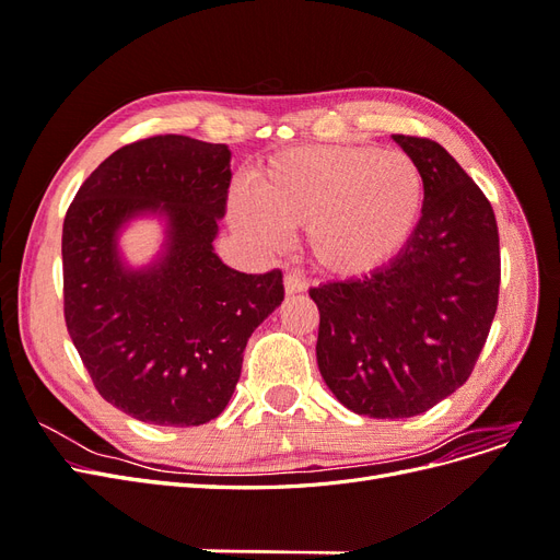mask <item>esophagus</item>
Wrapping results in <instances>:
<instances>
[{
    "label": "esophagus",
    "mask_w": 560,
    "mask_h": 560,
    "mask_svg": "<svg viewBox=\"0 0 560 560\" xmlns=\"http://www.w3.org/2000/svg\"><path fill=\"white\" fill-rule=\"evenodd\" d=\"M306 278H303L301 273H287L284 276V292L287 294H299V292H306Z\"/></svg>",
    "instance_id": "1"
}]
</instances>
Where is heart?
Segmentation results:
<instances>
[{
    "label": "heart",
    "instance_id": "1",
    "mask_svg": "<svg viewBox=\"0 0 560 560\" xmlns=\"http://www.w3.org/2000/svg\"><path fill=\"white\" fill-rule=\"evenodd\" d=\"M249 198L235 200L233 226L261 245L306 229L319 268L366 276L409 245L425 202V179L404 151L294 147L254 167Z\"/></svg>",
    "mask_w": 560,
    "mask_h": 560
}]
</instances>
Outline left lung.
Segmentation results:
<instances>
[{
  "label": "left lung",
  "mask_w": 560,
  "mask_h": 560,
  "mask_svg": "<svg viewBox=\"0 0 560 560\" xmlns=\"http://www.w3.org/2000/svg\"><path fill=\"white\" fill-rule=\"evenodd\" d=\"M395 140L425 179L413 238L371 276L311 290L319 374L369 418L425 413L465 385L500 294V233L483 191L439 142Z\"/></svg>",
  "instance_id": "1"
}]
</instances>
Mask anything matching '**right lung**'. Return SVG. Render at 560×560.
I'll list each match as a JSON object with an SVG mask.
<instances>
[{
  "label": "right lung",
  "instance_id": "right-lung-1",
  "mask_svg": "<svg viewBox=\"0 0 560 560\" xmlns=\"http://www.w3.org/2000/svg\"><path fill=\"white\" fill-rule=\"evenodd\" d=\"M226 144L151 135L81 184L62 224V311L79 358L116 409L151 425H202L224 411L247 338L282 299V270L241 273L212 249L231 186ZM172 222L161 265L132 275L115 231L138 211Z\"/></svg>",
  "mask_w": 560,
  "mask_h": 560
}]
</instances>
